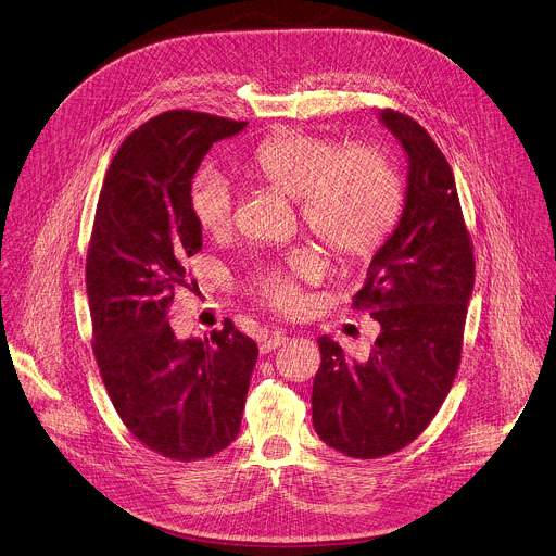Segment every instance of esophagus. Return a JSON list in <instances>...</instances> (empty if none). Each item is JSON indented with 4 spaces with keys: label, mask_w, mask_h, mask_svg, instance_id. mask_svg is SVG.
Wrapping results in <instances>:
<instances>
[{
    "label": "esophagus",
    "mask_w": 556,
    "mask_h": 556,
    "mask_svg": "<svg viewBox=\"0 0 556 556\" xmlns=\"http://www.w3.org/2000/svg\"><path fill=\"white\" fill-rule=\"evenodd\" d=\"M285 341H287V334H285L282 330H276V332H271L269 337H265V339L261 341V352H263V354H269V352H274L276 348H280Z\"/></svg>",
    "instance_id": "34e87169"
}]
</instances>
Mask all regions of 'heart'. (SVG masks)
<instances>
[{"label": "heart", "instance_id": "b5f03b06", "mask_svg": "<svg viewBox=\"0 0 556 556\" xmlns=\"http://www.w3.org/2000/svg\"><path fill=\"white\" fill-rule=\"evenodd\" d=\"M248 169L300 200L308 228L343 254H367L393 230L402 211V187L393 167L376 152L343 150L330 141L280 132L263 141L248 161ZM191 208L211 235H224L235 224L237 195L230 180L204 169L191 191ZM324 274V261L302 250L285 267L258 271L250 289L269 306L295 311L302 304L300 282Z\"/></svg>", "mask_w": 556, "mask_h": 556}]
</instances>
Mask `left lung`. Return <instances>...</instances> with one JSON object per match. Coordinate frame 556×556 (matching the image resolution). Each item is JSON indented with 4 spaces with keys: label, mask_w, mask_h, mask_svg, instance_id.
Masks as SVG:
<instances>
[{
    "label": "left lung",
    "mask_w": 556,
    "mask_h": 556,
    "mask_svg": "<svg viewBox=\"0 0 556 556\" xmlns=\"http://www.w3.org/2000/svg\"><path fill=\"white\" fill-rule=\"evenodd\" d=\"M378 119L406 154V191L352 304L371 311L380 334L365 361L319 337L311 397L321 441L354 458L402 450L437 415L458 369L473 291L471 241L445 156L415 119L395 111Z\"/></svg>",
    "instance_id": "8db88e82"
}]
</instances>
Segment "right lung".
Masks as SVG:
<instances>
[{
  "instance_id": "add662e5",
  "label": "right lung",
  "mask_w": 556,
  "mask_h": 556,
  "mask_svg": "<svg viewBox=\"0 0 556 556\" xmlns=\"http://www.w3.org/2000/svg\"><path fill=\"white\" fill-rule=\"evenodd\" d=\"M248 122L169 111L135 130L115 154L98 200L87 256L93 352L128 430L154 452L198 460L241 428L256 343L230 319L208 337H176L174 291L202 250L193 176L213 143Z\"/></svg>"
}]
</instances>
